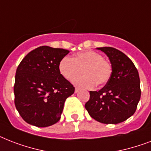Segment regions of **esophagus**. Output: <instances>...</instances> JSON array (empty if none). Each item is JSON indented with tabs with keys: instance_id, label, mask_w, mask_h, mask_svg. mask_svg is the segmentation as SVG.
Masks as SVG:
<instances>
[{
	"instance_id": "34e87169",
	"label": "esophagus",
	"mask_w": 151,
	"mask_h": 151,
	"mask_svg": "<svg viewBox=\"0 0 151 151\" xmlns=\"http://www.w3.org/2000/svg\"><path fill=\"white\" fill-rule=\"evenodd\" d=\"M79 90H80V89L79 87H76V89H75V93H78Z\"/></svg>"
}]
</instances>
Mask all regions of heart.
I'll return each mask as SVG.
<instances>
[{
  "mask_svg": "<svg viewBox=\"0 0 151 151\" xmlns=\"http://www.w3.org/2000/svg\"><path fill=\"white\" fill-rule=\"evenodd\" d=\"M80 69L83 75L72 82L83 88H92L96 83L98 86L104 85L110 79L112 72L111 64L93 50L78 52L72 58L65 56L59 61V72L68 80L74 79Z\"/></svg>",
  "mask_w": 151,
  "mask_h": 151,
  "instance_id": "1",
  "label": "heart"
}]
</instances>
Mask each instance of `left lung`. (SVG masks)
Listing matches in <instances>:
<instances>
[{
  "instance_id": "1",
  "label": "left lung",
  "mask_w": 151,
  "mask_h": 151,
  "mask_svg": "<svg viewBox=\"0 0 151 151\" xmlns=\"http://www.w3.org/2000/svg\"><path fill=\"white\" fill-rule=\"evenodd\" d=\"M111 64V78L101 90L90 91L85 108L93 119L104 124H118L134 114L141 96L140 81L134 64L114 47H97Z\"/></svg>"
}]
</instances>
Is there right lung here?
Returning a JSON list of instances; mask_svg holds the SVG:
<instances>
[{
  "label": "right lung",
  "mask_w": 151,
  "mask_h": 151,
  "mask_svg": "<svg viewBox=\"0 0 151 151\" xmlns=\"http://www.w3.org/2000/svg\"><path fill=\"white\" fill-rule=\"evenodd\" d=\"M69 50L42 46L30 51L18 66L14 86V104L25 122L47 127L60 120L64 104L75 87L58 70Z\"/></svg>",
  "instance_id": "obj_1"
}]
</instances>
